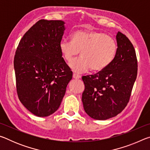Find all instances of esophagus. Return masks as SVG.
<instances>
[{
	"label": "esophagus",
	"instance_id": "1",
	"mask_svg": "<svg viewBox=\"0 0 150 150\" xmlns=\"http://www.w3.org/2000/svg\"><path fill=\"white\" fill-rule=\"evenodd\" d=\"M73 79H79L81 78V75H76V74H73Z\"/></svg>",
	"mask_w": 150,
	"mask_h": 150
}]
</instances>
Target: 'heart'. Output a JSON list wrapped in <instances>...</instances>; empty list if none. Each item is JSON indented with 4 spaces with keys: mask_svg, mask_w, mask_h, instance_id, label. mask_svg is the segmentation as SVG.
Returning <instances> with one entry per match:
<instances>
[{
    "mask_svg": "<svg viewBox=\"0 0 150 150\" xmlns=\"http://www.w3.org/2000/svg\"><path fill=\"white\" fill-rule=\"evenodd\" d=\"M59 50L68 62L81 52V57L69 65L74 73H83L91 69L94 71L106 69L115 59L117 45L112 37L104 33L79 30L73 34L72 40H62Z\"/></svg>",
    "mask_w": 150,
    "mask_h": 150,
    "instance_id": "heart-1",
    "label": "heart"
}]
</instances>
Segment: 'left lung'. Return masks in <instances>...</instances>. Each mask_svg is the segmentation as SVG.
I'll list each match as a JSON object with an SVG mask.
<instances>
[{
    "label": "left lung",
    "mask_w": 150,
    "mask_h": 150,
    "mask_svg": "<svg viewBox=\"0 0 150 150\" xmlns=\"http://www.w3.org/2000/svg\"><path fill=\"white\" fill-rule=\"evenodd\" d=\"M115 57L106 69L83 76L82 102L85 112L93 119L106 120L118 115L129 102L138 73L132 44L122 33L116 34Z\"/></svg>",
    "instance_id": "left-lung-1"
}]
</instances>
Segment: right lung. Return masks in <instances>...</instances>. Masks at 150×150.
<instances>
[{
  "instance_id": "obj_1",
  "label": "right lung",
  "mask_w": 150,
  "mask_h": 150,
  "mask_svg": "<svg viewBox=\"0 0 150 150\" xmlns=\"http://www.w3.org/2000/svg\"><path fill=\"white\" fill-rule=\"evenodd\" d=\"M64 24L62 20H39L25 33L15 53L18 96L39 117L59 108L73 77L59 50Z\"/></svg>"
}]
</instances>
